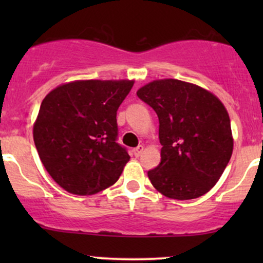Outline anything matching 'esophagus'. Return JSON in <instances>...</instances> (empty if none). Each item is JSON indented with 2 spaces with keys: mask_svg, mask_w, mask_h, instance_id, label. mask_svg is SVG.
<instances>
[{
  "mask_svg": "<svg viewBox=\"0 0 263 263\" xmlns=\"http://www.w3.org/2000/svg\"><path fill=\"white\" fill-rule=\"evenodd\" d=\"M143 149H144V147L142 146V144H140V146H138V147H136V148L134 149V153H135V156H136V157L141 156V153L143 152Z\"/></svg>",
  "mask_w": 263,
  "mask_h": 263,
  "instance_id": "esophagus-1",
  "label": "esophagus"
}]
</instances>
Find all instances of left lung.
Returning <instances> with one entry per match:
<instances>
[{"label": "left lung", "mask_w": 263, "mask_h": 263, "mask_svg": "<svg viewBox=\"0 0 263 263\" xmlns=\"http://www.w3.org/2000/svg\"><path fill=\"white\" fill-rule=\"evenodd\" d=\"M137 96L159 120L161 163L147 173L152 185L177 200L206 194L234 149L224 104L209 90L177 79L151 81L137 90Z\"/></svg>", "instance_id": "1"}]
</instances>
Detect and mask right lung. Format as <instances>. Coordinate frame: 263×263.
<instances>
[{"label":"right lung","instance_id":"1","mask_svg":"<svg viewBox=\"0 0 263 263\" xmlns=\"http://www.w3.org/2000/svg\"><path fill=\"white\" fill-rule=\"evenodd\" d=\"M135 80H75L42 101L33 140L54 182L75 195H92L121 176L129 156L116 143V111Z\"/></svg>","mask_w":263,"mask_h":263}]
</instances>
